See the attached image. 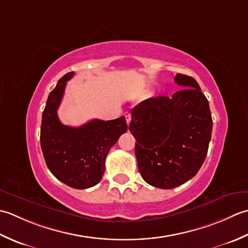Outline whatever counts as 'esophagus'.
<instances>
[{"label":"esophagus","mask_w":248,"mask_h":248,"mask_svg":"<svg viewBox=\"0 0 248 248\" xmlns=\"http://www.w3.org/2000/svg\"><path fill=\"white\" fill-rule=\"evenodd\" d=\"M125 118H126V123H127V125L130 124V121H131V114L129 112H126L125 113Z\"/></svg>","instance_id":"esophagus-1"}]
</instances>
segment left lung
<instances>
[{
  "instance_id": "obj_1",
  "label": "left lung",
  "mask_w": 248,
  "mask_h": 248,
  "mask_svg": "<svg viewBox=\"0 0 248 248\" xmlns=\"http://www.w3.org/2000/svg\"><path fill=\"white\" fill-rule=\"evenodd\" d=\"M182 89L172 97L158 96L131 110L129 130L137 143L140 174L154 187L170 189L198 172L208 154L213 121L198 82L178 74Z\"/></svg>"
}]
</instances>
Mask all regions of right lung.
<instances>
[{"label":"right lung","instance_id":"right-lung-1","mask_svg":"<svg viewBox=\"0 0 248 248\" xmlns=\"http://www.w3.org/2000/svg\"><path fill=\"white\" fill-rule=\"evenodd\" d=\"M73 76V72L63 76L48 96L40 127V146L55 178L73 188L85 189L102 180L109 150L126 133L127 124L125 117L110 121L94 119L79 127L61 123L58 108L65 85Z\"/></svg>","mask_w":248,"mask_h":248}]
</instances>
